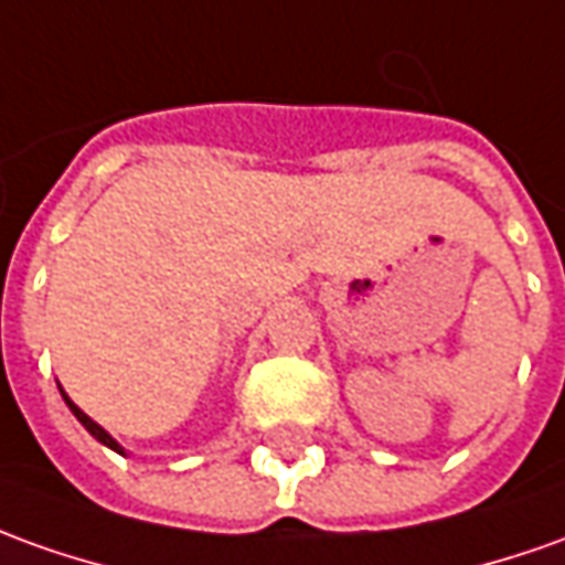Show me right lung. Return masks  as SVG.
<instances>
[{
	"mask_svg": "<svg viewBox=\"0 0 565 565\" xmlns=\"http://www.w3.org/2000/svg\"><path fill=\"white\" fill-rule=\"evenodd\" d=\"M57 387H61V384H57ZM61 396H64V403H67V406H70V412H73V415H76V418H79L82 427H85V430H88V434H92V437H95L97 443H104V446H107V449H113V452H119V455H122V446H119V443H116V439H113L110 434H107V430H104V427H100V424L92 422V418H88V415H85V412H82V408L76 406V403H73V399H70L67 394H64V391H61Z\"/></svg>",
	"mask_w": 565,
	"mask_h": 565,
	"instance_id": "right-lung-1",
	"label": "right lung"
}]
</instances>
